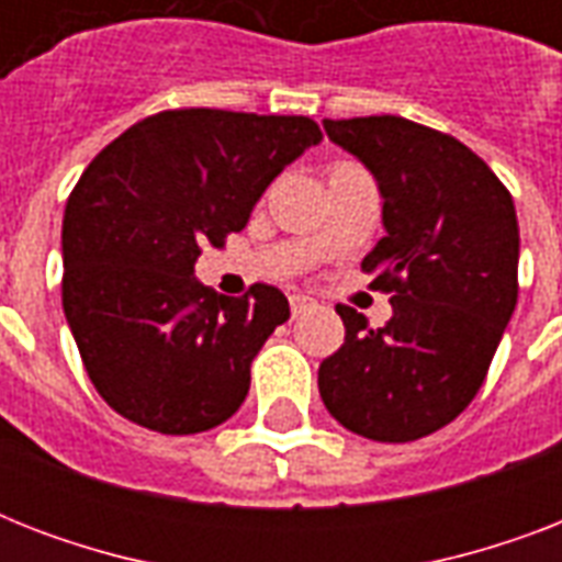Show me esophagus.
Instances as JSON below:
<instances>
[{"label":"esophagus","mask_w":562,"mask_h":562,"mask_svg":"<svg viewBox=\"0 0 562 562\" xmlns=\"http://www.w3.org/2000/svg\"><path fill=\"white\" fill-rule=\"evenodd\" d=\"M289 303H291V315H294V317L306 315V312H312V308L317 306L315 300L306 297V294H291Z\"/></svg>","instance_id":"1"}]
</instances>
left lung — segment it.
<instances>
[{"mask_svg": "<svg viewBox=\"0 0 562 562\" xmlns=\"http://www.w3.org/2000/svg\"><path fill=\"white\" fill-rule=\"evenodd\" d=\"M324 131L379 183L384 236L361 271L391 291L393 317L370 329L356 308H335L347 335L317 387L344 428L408 443L452 423L484 384L519 294L514 198L479 154L408 119H324Z\"/></svg>", "mask_w": 562, "mask_h": 562, "instance_id": "8db88e82", "label": "left lung"}]
</instances>
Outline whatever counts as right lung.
I'll list each match as a JSON object with an SVG mask.
<instances>
[{
  "label": "right lung",
  "mask_w": 562,
  "mask_h": 562,
  "mask_svg": "<svg viewBox=\"0 0 562 562\" xmlns=\"http://www.w3.org/2000/svg\"><path fill=\"white\" fill-rule=\"evenodd\" d=\"M321 139L306 116L162 110L87 166L60 233L64 315L116 414L160 435L236 414L289 300L262 282L221 297L194 280V262L245 227L271 180Z\"/></svg>",
  "instance_id": "right-lung-1"
}]
</instances>
